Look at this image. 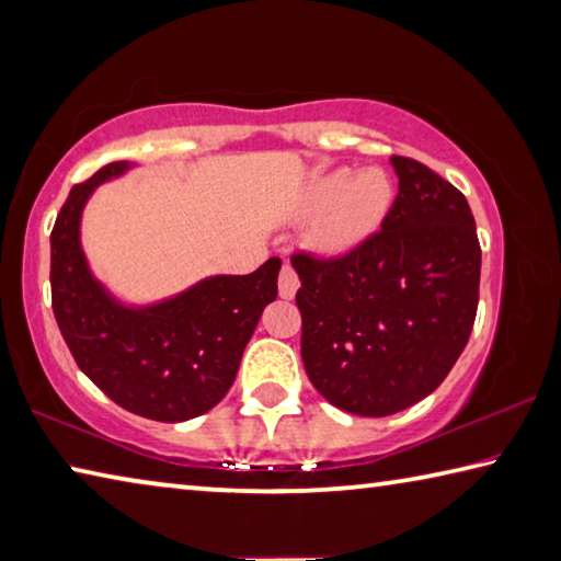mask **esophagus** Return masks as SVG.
Masks as SVG:
<instances>
[{"instance_id":"obj_1","label":"esophagus","mask_w":561,"mask_h":561,"mask_svg":"<svg viewBox=\"0 0 561 561\" xmlns=\"http://www.w3.org/2000/svg\"><path fill=\"white\" fill-rule=\"evenodd\" d=\"M299 289V277L294 272L291 264H284L279 272V297L282 299H294V294Z\"/></svg>"}]
</instances>
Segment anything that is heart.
<instances>
[{
	"label": "heart",
	"mask_w": 561,
	"mask_h": 561,
	"mask_svg": "<svg viewBox=\"0 0 561 561\" xmlns=\"http://www.w3.org/2000/svg\"><path fill=\"white\" fill-rule=\"evenodd\" d=\"M393 205V183L381 168H334L311 180L301 201L304 215H319L311 244L321 254L341 257L381 230Z\"/></svg>",
	"instance_id": "obj_1"
}]
</instances>
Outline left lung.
<instances>
[{
  "label": "left lung",
  "mask_w": 561,
  "mask_h": 561,
  "mask_svg": "<svg viewBox=\"0 0 561 561\" xmlns=\"http://www.w3.org/2000/svg\"><path fill=\"white\" fill-rule=\"evenodd\" d=\"M381 232L339 260L294 254L301 360L331 405L383 417L423 401L460 358L478 311L480 242L460 190L393 156Z\"/></svg>",
  "instance_id": "8db88e82"
}]
</instances>
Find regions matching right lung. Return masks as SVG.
<instances>
[{"mask_svg":"<svg viewBox=\"0 0 561 561\" xmlns=\"http://www.w3.org/2000/svg\"><path fill=\"white\" fill-rule=\"evenodd\" d=\"M118 160L73 185L51 230V307L83 374L126 411L180 423L222 401L264 307L277 299L282 262L215 274L153 304L113 297L89 267L81 215L99 185L126 175Z\"/></svg>","mask_w":561,"mask_h":561,"instance_id":"right-lung-1","label":"right lung"}]
</instances>
